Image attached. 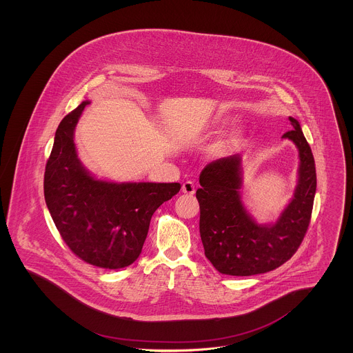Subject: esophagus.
<instances>
[{"label": "esophagus", "instance_id": "esophagus-1", "mask_svg": "<svg viewBox=\"0 0 353 353\" xmlns=\"http://www.w3.org/2000/svg\"><path fill=\"white\" fill-rule=\"evenodd\" d=\"M183 193L189 194V196L194 194V184L192 181H185L183 184Z\"/></svg>", "mask_w": 353, "mask_h": 353}]
</instances>
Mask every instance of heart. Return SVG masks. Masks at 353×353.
Segmentation results:
<instances>
[{"label":"heart","mask_w":353,"mask_h":353,"mask_svg":"<svg viewBox=\"0 0 353 353\" xmlns=\"http://www.w3.org/2000/svg\"><path fill=\"white\" fill-rule=\"evenodd\" d=\"M223 120L222 119H219L217 120V123H222ZM241 139H242V131H239V130H235L233 131L232 134H229L225 140H222L221 143H219L217 145H216V150L217 151H222V150H228V148H233L235 147L239 141H241Z\"/></svg>","instance_id":"obj_1"}]
</instances>
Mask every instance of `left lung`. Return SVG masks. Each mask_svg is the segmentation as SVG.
Returning <instances> with one entry per match:
<instances>
[{
    "mask_svg": "<svg viewBox=\"0 0 353 353\" xmlns=\"http://www.w3.org/2000/svg\"><path fill=\"white\" fill-rule=\"evenodd\" d=\"M292 130L282 137L299 151L298 185L292 200L270 225H261L246 210L242 197L241 156L212 161L200 174V234L206 258L221 274L249 276L275 270L302 243L316 192V169L301 124L290 117Z\"/></svg>",
    "mask_w": 353,
    "mask_h": 353,
    "instance_id": "left-lung-1",
    "label": "left lung"
}]
</instances>
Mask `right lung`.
I'll use <instances>...</instances> for the list:
<instances>
[{
  "mask_svg": "<svg viewBox=\"0 0 353 353\" xmlns=\"http://www.w3.org/2000/svg\"><path fill=\"white\" fill-rule=\"evenodd\" d=\"M87 104L82 101L58 125L45 170V200L59 234L78 258L101 269H123L139 258L156 209L181 185L119 184L90 174L74 143Z\"/></svg>",
  "mask_w": 353,
  "mask_h": 353,
  "instance_id": "obj_1",
  "label": "right lung"
}]
</instances>
